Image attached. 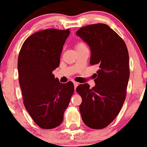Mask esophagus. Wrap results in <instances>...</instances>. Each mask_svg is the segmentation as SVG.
<instances>
[{
  "label": "esophagus",
  "mask_w": 147,
  "mask_h": 147,
  "mask_svg": "<svg viewBox=\"0 0 147 147\" xmlns=\"http://www.w3.org/2000/svg\"><path fill=\"white\" fill-rule=\"evenodd\" d=\"M73 84H74V86H75V89H76V88H77V86L79 85V83L77 82H74Z\"/></svg>",
  "instance_id": "34e87169"
}]
</instances>
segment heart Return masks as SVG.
<instances>
[{"mask_svg":"<svg viewBox=\"0 0 147 147\" xmlns=\"http://www.w3.org/2000/svg\"><path fill=\"white\" fill-rule=\"evenodd\" d=\"M86 44L84 41H77L75 43V48L76 50H79V49L85 48Z\"/></svg>","mask_w":147,"mask_h":147,"instance_id":"1","label":"heart"}]
</instances>
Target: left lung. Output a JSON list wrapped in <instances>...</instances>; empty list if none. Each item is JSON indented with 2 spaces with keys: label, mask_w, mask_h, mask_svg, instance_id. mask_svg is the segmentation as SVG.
<instances>
[{
  "label": "left lung",
  "mask_w": 147,
  "mask_h": 147,
  "mask_svg": "<svg viewBox=\"0 0 147 147\" xmlns=\"http://www.w3.org/2000/svg\"><path fill=\"white\" fill-rule=\"evenodd\" d=\"M76 34L90 46V65L99 68L95 86L90 88L89 84H83L77 87L82 99L79 111L86 125L102 129L115 119L126 99L130 75L127 47L104 23L82 27Z\"/></svg>",
  "instance_id": "obj_1"
}]
</instances>
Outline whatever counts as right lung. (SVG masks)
Wrapping results in <instances>:
<instances>
[{
  "mask_svg": "<svg viewBox=\"0 0 147 147\" xmlns=\"http://www.w3.org/2000/svg\"><path fill=\"white\" fill-rule=\"evenodd\" d=\"M69 30L50 28L34 33L25 40L18 55V80L23 104L34 122L43 129L61 124L73 95V83H60L52 74L59 65Z\"/></svg>",
  "mask_w": 147,
  "mask_h": 147,
  "instance_id": "obj_1",
  "label": "right lung"
}]
</instances>
